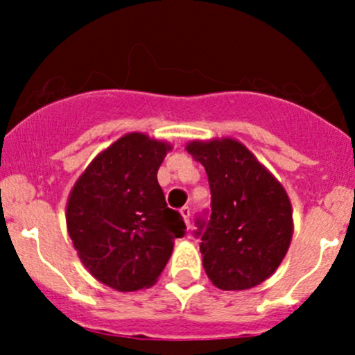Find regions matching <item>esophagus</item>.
I'll use <instances>...</instances> for the list:
<instances>
[{
	"instance_id": "34e87169",
	"label": "esophagus",
	"mask_w": 355,
	"mask_h": 355,
	"mask_svg": "<svg viewBox=\"0 0 355 355\" xmlns=\"http://www.w3.org/2000/svg\"><path fill=\"white\" fill-rule=\"evenodd\" d=\"M180 214H182V218H184V221H185V225H187V228H189V230H191V207H189V206L180 207Z\"/></svg>"
}]
</instances>
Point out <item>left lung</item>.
Instances as JSON below:
<instances>
[{
    "label": "left lung",
    "mask_w": 355,
    "mask_h": 355,
    "mask_svg": "<svg viewBox=\"0 0 355 355\" xmlns=\"http://www.w3.org/2000/svg\"><path fill=\"white\" fill-rule=\"evenodd\" d=\"M206 168L211 213L198 218L202 264L221 290H247L275 273L292 239V206L280 182L234 139L191 142Z\"/></svg>",
    "instance_id": "1"
}]
</instances>
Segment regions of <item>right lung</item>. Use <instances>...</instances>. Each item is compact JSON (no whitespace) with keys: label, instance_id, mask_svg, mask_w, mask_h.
<instances>
[{"label":"right lung","instance_id":"obj_1","mask_svg":"<svg viewBox=\"0 0 355 355\" xmlns=\"http://www.w3.org/2000/svg\"><path fill=\"white\" fill-rule=\"evenodd\" d=\"M170 146L128 134L96 156L67 204V227L84 266L118 292L149 287L185 223L170 209L157 170Z\"/></svg>","mask_w":355,"mask_h":355}]
</instances>
